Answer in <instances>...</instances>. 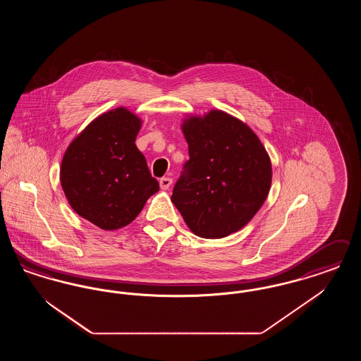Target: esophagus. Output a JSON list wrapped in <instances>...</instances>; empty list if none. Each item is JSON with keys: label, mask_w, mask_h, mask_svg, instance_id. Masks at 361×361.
<instances>
[{"label": "esophagus", "mask_w": 361, "mask_h": 361, "mask_svg": "<svg viewBox=\"0 0 361 361\" xmlns=\"http://www.w3.org/2000/svg\"><path fill=\"white\" fill-rule=\"evenodd\" d=\"M173 180L172 178H169V177H162L161 180H159V187L161 189H164V190H166V189L171 188V185H172Z\"/></svg>", "instance_id": "esophagus-1"}]
</instances>
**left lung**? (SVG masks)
<instances>
[{"mask_svg":"<svg viewBox=\"0 0 361 361\" xmlns=\"http://www.w3.org/2000/svg\"><path fill=\"white\" fill-rule=\"evenodd\" d=\"M189 161L172 202L193 234L224 238L245 227L268 197L271 158L253 130L219 109L181 124Z\"/></svg>","mask_w":361,"mask_h":361,"instance_id":"obj_1","label":"left lung"}]
</instances>
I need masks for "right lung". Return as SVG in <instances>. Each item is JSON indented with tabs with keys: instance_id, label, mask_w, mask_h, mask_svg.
<instances>
[{
	"instance_id": "1",
	"label": "right lung",
	"mask_w": 361,
	"mask_h": 361,
	"mask_svg": "<svg viewBox=\"0 0 361 361\" xmlns=\"http://www.w3.org/2000/svg\"><path fill=\"white\" fill-rule=\"evenodd\" d=\"M142 121L124 106L90 121L61 164V185L71 208L103 230L131 224L158 192L135 145Z\"/></svg>"
}]
</instances>
